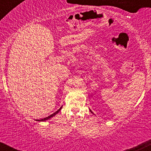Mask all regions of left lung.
Masks as SVG:
<instances>
[{"instance_id": "1", "label": "left lung", "mask_w": 151, "mask_h": 151, "mask_svg": "<svg viewBox=\"0 0 151 151\" xmlns=\"http://www.w3.org/2000/svg\"><path fill=\"white\" fill-rule=\"evenodd\" d=\"M90 111H91V110H90ZM91 113H93V112H91Z\"/></svg>"}]
</instances>
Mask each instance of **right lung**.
Wrapping results in <instances>:
<instances>
[{
  "label": "right lung",
  "mask_w": 151,
  "mask_h": 151,
  "mask_svg": "<svg viewBox=\"0 0 151 151\" xmlns=\"http://www.w3.org/2000/svg\"><path fill=\"white\" fill-rule=\"evenodd\" d=\"M62 109V107H60V109H59L58 111H57L56 112H55V113H53L52 114H51V115H50L49 116H47V117H46V118H44V119H39V120H36V121H46V120H47V119H50V118L51 117H52V116H54L55 115H56L58 113L59 111H60V109Z\"/></svg>",
  "instance_id": "1"
}]
</instances>
